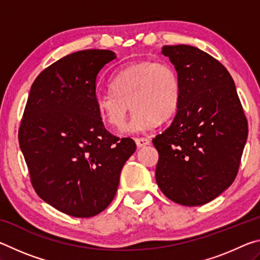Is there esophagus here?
<instances>
[{"label":"esophagus","mask_w":260,"mask_h":260,"mask_svg":"<svg viewBox=\"0 0 260 260\" xmlns=\"http://www.w3.org/2000/svg\"><path fill=\"white\" fill-rule=\"evenodd\" d=\"M135 143L136 146H138V148H142V147L148 146V144L150 143V141H149V139L147 138H136Z\"/></svg>","instance_id":"esophagus-1"}]
</instances>
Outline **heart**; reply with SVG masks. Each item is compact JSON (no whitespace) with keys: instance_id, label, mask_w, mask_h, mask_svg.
I'll list each match as a JSON object with an SVG mask.
<instances>
[{"instance_id":"obj_1","label":"heart","mask_w":260,"mask_h":260,"mask_svg":"<svg viewBox=\"0 0 260 260\" xmlns=\"http://www.w3.org/2000/svg\"><path fill=\"white\" fill-rule=\"evenodd\" d=\"M110 89L96 98V112L104 124L120 129L133 109L126 133H140L152 128L157 121L169 120L181 99L179 74L165 60L141 59L125 65L114 73Z\"/></svg>"}]
</instances>
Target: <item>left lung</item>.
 <instances>
[{
  "label": "left lung",
  "mask_w": 260,
  "mask_h": 260,
  "mask_svg": "<svg viewBox=\"0 0 260 260\" xmlns=\"http://www.w3.org/2000/svg\"><path fill=\"white\" fill-rule=\"evenodd\" d=\"M181 83L175 117L152 140L159 153L156 181L175 203H209L234 182L248 121L230 72L199 48L164 46Z\"/></svg>",
  "instance_id": "left-lung-1"
}]
</instances>
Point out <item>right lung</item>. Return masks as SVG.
<instances>
[{"label": "right lung", "instance_id": "add662e5", "mask_svg": "<svg viewBox=\"0 0 260 260\" xmlns=\"http://www.w3.org/2000/svg\"><path fill=\"white\" fill-rule=\"evenodd\" d=\"M116 59L88 49L55 61L35 79L18 140L34 190L77 218L102 212L117 192L121 169L136 144L105 129L96 112V81Z\"/></svg>", "mask_w": 260, "mask_h": 260}]
</instances>
